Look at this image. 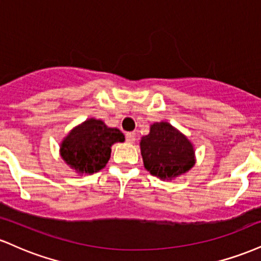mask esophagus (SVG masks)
Instances as JSON below:
<instances>
[{
    "mask_svg": "<svg viewBox=\"0 0 261 261\" xmlns=\"http://www.w3.org/2000/svg\"><path fill=\"white\" fill-rule=\"evenodd\" d=\"M126 141L128 143H134L135 142V134L134 133H127L126 134Z\"/></svg>",
    "mask_w": 261,
    "mask_h": 261,
    "instance_id": "esophagus-1",
    "label": "esophagus"
}]
</instances>
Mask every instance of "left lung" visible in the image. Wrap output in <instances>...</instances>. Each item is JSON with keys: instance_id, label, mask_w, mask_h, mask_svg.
<instances>
[{"instance_id": "obj_1", "label": "left lung", "mask_w": 261, "mask_h": 261, "mask_svg": "<svg viewBox=\"0 0 261 261\" xmlns=\"http://www.w3.org/2000/svg\"><path fill=\"white\" fill-rule=\"evenodd\" d=\"M140 147L145 168L160 179L172 180L195 164L193 143L169 122L151 125L149 134L141 139Z\"/></svg>"}]
</instances>
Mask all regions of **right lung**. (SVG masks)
Masks as SVG:
<instances>
[{
	"mask_svg": "<svg viewBox=\"0 0 261 261\" xmlns=\"http://www.w3.org/2000/svg\"><path fill=\"white\" fill-rule=\"evenodd\" d=\"M119 128L108 127L101 120L88 119L71 130L60 147L62 160L80 174H93L107 166L115 142H124Z\"/></svg>",
	"mask_w": 261,
	"mask_h": 261,
	"instance_id": "add662e5",
	"label": "right lung"
}]
</instances>
